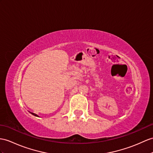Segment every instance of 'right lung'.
Returning <instances> with one entry per match:
<instances>
[{"instance_id": "right-lung-1", "label": "right lung", "mask_w": 153, "mask_h": 153, "mask_svg": "<svg viewBox=\"0 0 153 153\" xmlns=\"http://www.w3.org/2000/svg\"><path fill=\"white\" fill-rule=\"evenodd\" d=\"M30 113L31 114H32V115H34V116H36V117H39V115H38L37 114H34V113H32V112H30V111H29Z\"/></svg>"}]
</instances>
